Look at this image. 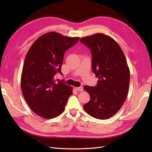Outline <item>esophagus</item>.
Instances as JSON below:
<instances>
[{
	"label": "esophagus",
	"instance_id": "obj_1",
	"mask_svg": "<svg viewBox=\"0 0 152 152\" xmlns=\"http://www.w3.org/2000/svg\"><path fill=\"white\" fill-rule=\"evenodd\" d=\"M74 89H75V90L78 91H80V92L83 91V87H82V86H80V87H74Z\"/></svg>",
	"mask_w": 152,
	"mask_h": 152
}]
</instances>
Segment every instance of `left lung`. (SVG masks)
I'll use <instances>...</instances> for the list:
<instances>
[{"instance_id": "1", "label": "left lung", "mask_w": 152, "mask_h": 152, "mask_svg": "<svg viewBox=\"0 0 152 152\" xmlns=\"http://www.w3.org/2000/svg\"><path fill=\"white\" fill-rule=\"evenodd\" d=\"M80 41L90 49L92 70L98 78L95 87H84L91 98L84 109L94 118H109L121 108L128 94L130 71L126 57L116 41L105 34H95Z\"/></svg>"}]
</instances>
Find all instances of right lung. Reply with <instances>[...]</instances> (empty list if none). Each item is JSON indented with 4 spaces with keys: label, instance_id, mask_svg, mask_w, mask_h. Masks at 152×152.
<instances>
[{
    "label": "right lung",
    "instance_id": "obj_1",
    "mask_svg": "<svg viewBox=\"0 0 152 152\" xmlns=\"http://www.w3.org/2000/svg\"><path fill=\"white\" fill-rule=\"evenodd\" d=\"M79 37H69L50 31L37 39L27 53L23 66L21 87L32 111L44 118L59 115L65 108L72 87L56 83L54 75L61 72L64 54Z\"/></svg>",
    "mask_w": 152,
    "mask_h": 152
}]
</instances>
